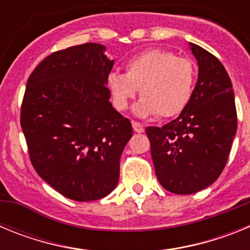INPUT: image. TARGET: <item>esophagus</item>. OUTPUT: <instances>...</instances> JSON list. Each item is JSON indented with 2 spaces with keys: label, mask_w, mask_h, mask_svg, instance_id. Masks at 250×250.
<instances>
[{
  "label": "esophagus",
  "mask_w": 250,
  "mask_h": 250,
  "mask_svg": "<svg viewBox=\"0 0 250 250\" xmlns=\"http://www.w3.org/2000/svg\"><path fill=\"white\" fill-rule=\"evenodd\" d=\"M132 129H134L135 132H139V134L144 132V126L140 123H136V121H132Z\"/></svg>",
  "instance_id": "obj_1"
}]
</instances>
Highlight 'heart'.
I'll use <instances>...</instances> for the list:
<instances>
[{
	"instance_id": "obj_1",
	"label": "heart",
	"mask_w": 250,
	"mask_h": 250,
	"mask_svg": "<svg viewBox=\"0 0 250 250\" xmlns=\"http://www.w3.org/2000/svg\"><path fill=\"white\" fill-rule=\"evenodd\" d=\"M125 67L126 74L111 71L106 80L114 106L120 111L129 109L139 90L143 99L135 106V114L140 118H173L190 101L195 67L187 57L151 48L131 57Z\"/></svg>"
}]
</instances>
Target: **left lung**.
<instances>
[{"mask_svg": "<svg viewBox=\"0 0 250 250\" xmlns=\"http://www.w3.org/2000/svg\"><path fill=\"white\" fill-rule=\"evenodd\" d=\"M199 66L188 106L161 127L147 126L161 187L180 195L203 190L219 178L237 134V109L229 75L214 55L189 42Z\"/></svg>", "mask_w": 250, "mask_h": 250, "instance_id": "left-lung-1", "label": "left lung"}]
</instances>
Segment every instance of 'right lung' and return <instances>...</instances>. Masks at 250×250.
I'll use <instances>...</instances> for the list:
<instances>
[{
	"label": "right lung",
	"instance_id": "1",
	"mask_svg": "<svg viewBox=\"0 0 250 250\" xmlns=\"http://www.w3.org/2000/svg\"><path fill=\"white\" fill-rule=\"evenodd\" d=\"M100 43L56 51L37 65L26 85L21 126L31 163L68 199L109 195L132 136L129 119L112 107L106 80L114 60Z\"/></svg>",
	"mask_w": 250,
	"mask_h": 250
}]
</instances>
